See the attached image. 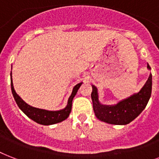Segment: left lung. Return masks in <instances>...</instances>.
<instances>
[{
  "mask_svg": "<svg viewBox=\"0 0 159 159\" xmlns=\"http://www.w3.org/2000/svg\"><path fill=\"white\" fill-rule=\"evenodd\" d=\"M148 68L151 69L148 64ZM93 87L91 94L96 117L104 123L126 125L134 120L146 107L152 93V74L141 90L115 105H102L98 101V88Z\"/></svg>",
  "mask_w": 159,
  "mask_h": 159,
  "instance_id": "1",
  "label": "left lung"
}]
</instances>
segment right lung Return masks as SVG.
Listing matches in <instances>:
<instances>
[{
  "label": "right lung",
  "instance_id": "add662e5",
  "mask_svg": "<svg viewBox=\"0 0 159 159\" xmlns=\"http://www.w3.org/2000/svg\"><path fill=\"white\" fill-rule=\"evenodd\" d=\"M81 85H82V82L77 84L73 88L72 93H71L68 99V102H67V105L65 108L58 110V111H48V110H45V109L33 107L30 106L23 101L22 99L16 94L15 89H14L13 82H12L11 73V87L12 95L14 97V99H15L17 106L29 118H31V120H33L34 122L42 124V125H52V124L61 123L68 117L71 111V105H72L73 98L77 94V91L81 87Z\"/></svg>",
  "mask_w": 159,
  "mask_h": 159
}]
</instances>
